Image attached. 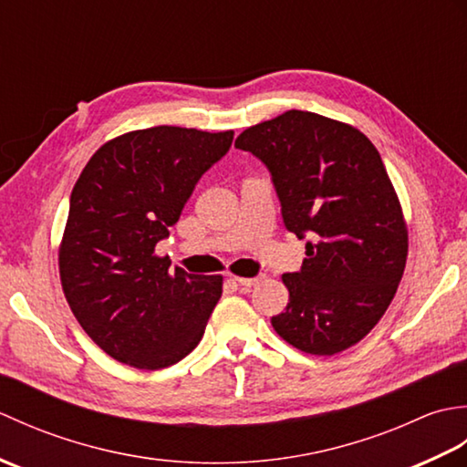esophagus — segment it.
Segmentation results:
<instances>
[{
	"label": "esophagus",
	"mask_w": 467,
	"mask_h": 467,
	"mask_svg": "<svg viewBox=\"0 0 467 467\" xmlns=\"http://www.w3.org/2000/svg\"><path fill=\"white\" fill-rule=\"evenodd\" d=\"M234 281L239 283L243 289H251V286H256V285L263 281V276H241V279H239V276H236Z\"/></svg>",
	"instance_id": "34e87169"
}]
</instances>
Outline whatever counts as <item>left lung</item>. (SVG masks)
<instances>
[{"instance_id": "1", "label": "left lung", "mask_w": 467, "mask_h": 467, "mask_svg": "<svg viewBox=\"0 0 467 467\" xmlns=\"http://www.w3.org/2000/svg\"><path fill=\"white\" fill-rule=\"evenodd\" d=\"M234 146L269 168L285 226L311 239L301 271L283 275L289 303L275 331L311 355L349 349L379 323L408 261L379 152L357 128L303 110L246 128Z\"/></svg>"}]
</instances>
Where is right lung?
Masks as SVG:
<instances>
[{
	"label": "right lung",
	"mask_w": 467,
	"mask_h": 467,
	"mask_svg": "<svg viewBox=\"0 0 467 467\" xmlns=\"http://www.w3.org/2000/svg\"><path fill=\"white\" fill-rule=\"evenodd\" d=\"M233 136L178 126L134 130L98 148L78 178L59 279L78 323L116 361L162 369L202 339L223 276L168 271L154 249Z\"/></svg>",
	"instance_id": "right-lung-1"
}]
</instances>
